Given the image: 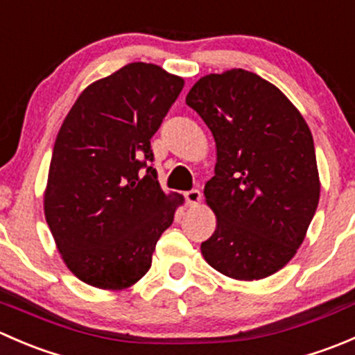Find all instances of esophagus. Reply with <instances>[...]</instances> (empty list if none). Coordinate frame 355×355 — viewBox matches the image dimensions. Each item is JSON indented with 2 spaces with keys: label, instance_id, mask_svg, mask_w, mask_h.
Here are the masks:
<instances>
[{
  "label": "esophagus",
  "instance_id": "obj_1",
  "mask_svg": "<svg viewBox=\"0 0 355 355\" xmlns=\"http://www.w3.org/2000/svg\"><path fill=\"white\" fill-rule=\"evenodd\" d=\"M185 200H187V204L191 207L198 206V204L200 202V192L198 191V189H192V191L185 192Z\"/></svg>",
  "mask_w": 355,
  "mask_h": 355
}]
</instances>
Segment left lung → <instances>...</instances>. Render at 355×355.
<instances>
[{
	"mask_svg": "<svg viewBox=\"0 0 355 355\" xmlns=\"http://www.w3.org/2000/svg\"><path fill=\"white\" fill-rule=\"evenodd\" d=\"M185 103L216 142L204 187L216 230L200 244L209 266L235 280H261L304 242L320 202L313 135L287 96L252 71L200 77Z\"/></svg>",
	"mask_w": 355,
	"mask_h": 355,
	"instance_id": "1",
	"label": "left lung"
}]
</instances>
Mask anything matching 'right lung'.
I'll list each match as a JSON object with an SVG mask.
<instances>
[{"instance_id":"right-lung-1","label":"right lung","mask_w":355,"mask_h":355,"mask_svg":"<svg viewBox=\"0 0 355 355\" xmlns=\"http://www.w3.org/2000/svg\"><path fill=\"white\" fill-rule=\"evenodd\" d=\"M184 89L153 63H128L82 91L56 135L44 214L67 268L121 290L149 271L184 198L164 194L151 137Z\"/></svg>"}]
</instances>
